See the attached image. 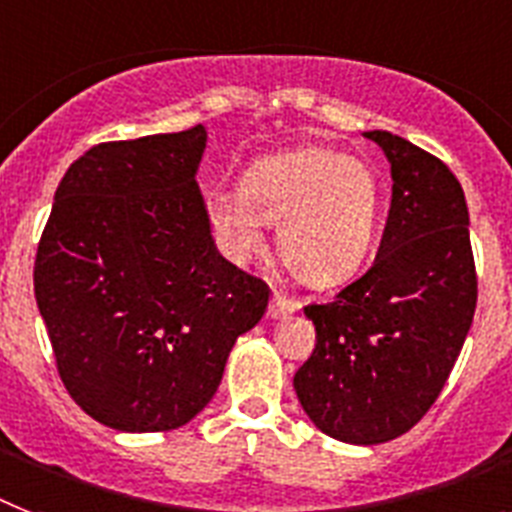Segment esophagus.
Returning a JSON list of instances; mask_svg holds the SVG:
<instances>
[{
	"label": "esophagus",
	"mask_w": 512,
	"mask_h": 512,
	"mask_svg": "<svg viewBox=\"0 0 512 512\" xmlns=\"http://www.w3.org/2000/svg\"><path fill=\"white\" fill-rule=\"evenodd\" d=\"M297 299L286 297V294L281 292H273V297H270V305H268V315L276 321V318H284V315L294 313L297 310Z\"/></svg>",
	"instance_id": "esophagus-1"
}]
</instances>
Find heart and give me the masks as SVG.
<instances>
[{"label":"heart","mask_w":512,"mask_h":512,"mask_svg":"<svg viewBox=\"0 0 512 512\" xmlns=\"http://www.w3.org/2000/svg\"><path fill=\"white\" fill-rule=\"evenodd\" d=\"M378 218L371 165L331 149L265 157L244 173L242 194H215L210 220L239 260L265 249L263 223L278 227V255L299 284L331 289L363 265Z\"/></svg>","instance_id":"obj_1"}]
</instances>
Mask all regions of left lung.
Masks as SVG:
<instances>
[{"label":"left lung","mask_w":512,"mask_h":512,"mask_svg":"<svg viewBox=\"0 0 512 512\" xmlns=\"http://www.w3.org/2000/svg\"><path fill=\"white\" fill-rule=\"evenodd\" d=\"M392 162L376 260L334 302L307 305L315 350L294 373L310 421L339 442L381 444L429 413L476 313L468 205L439 157L368 131Z\"/></svg>","instance_id":"obj_1"}]
</instances>
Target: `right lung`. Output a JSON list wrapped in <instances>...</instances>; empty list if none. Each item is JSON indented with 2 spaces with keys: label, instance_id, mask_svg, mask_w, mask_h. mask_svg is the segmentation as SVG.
Wrapping results in <instances>:
<instances>
[{
  "label": "right lung",
  "instance_id": "1",
  "mask_svg": "<svg viewBox=\"0 0 512 512\" xmlns=\"http://www.w3.org/2000/svg\"><path fill=\"white\" fill-rule=\"evenodd\" d=\"M202 126L105 141L54 191L33 265L57 373L118 431H170L218 392L270 289L215 249L197 168Z\"/></svg>",
  "mask_w": 512,
  "mask_h": 512
}]
</instances>
